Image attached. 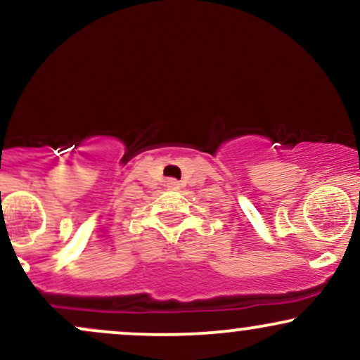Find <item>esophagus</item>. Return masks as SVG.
I'll use <instances>...</instances> for the list:
<instances>
[{
    "instance_id": "34e87169",
    "label": "esophagus",
    "mask_w": 360,
    "mask_h": 360,
    "mask_svg": "<svg viewBox=\"0 0 360 360\" xmlns=\"http://www.w3.org/2000/svg\"><path fill=\"white\" fill-rule=\"evenodd\" d=\"M167 188H179V183H177V181L176 179H169L167 181Z\"/></svg>"
}]
</instances>
